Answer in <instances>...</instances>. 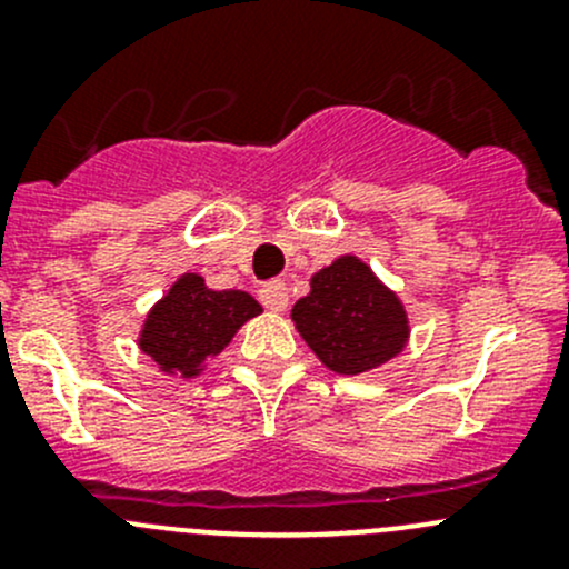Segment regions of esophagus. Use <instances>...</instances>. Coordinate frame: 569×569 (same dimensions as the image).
Masks as SVG:
<instances>
[{
  "instance_id": "esophagus-1",
  "label": "esophagus",
  "mask_w": 569,
  "mask_h": 569,
  "mask_svg": "<svg viewBox=\"0 0 569 569\" xmlns=\"http://www.w3.org/2000/svg\"><path fill=\"white\" fill-rule=\"evenodd\" d=\"M258 297H261L263 306L274 313L286 311V306H289V289H286V283H280V280L263 286V289L258 291Z\"/></svg>"
}]
</instances>
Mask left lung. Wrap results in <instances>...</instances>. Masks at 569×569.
<instances>
[{
  "label": "left lung",
  "instance_id": "8db88e82",
  "mask_svg": "<svg viewBox=\"0 0 569 569\" xmlns=\"http://www.w3.org/2000/svg\"><path fill=\"white\" fill-rule=\"evenodd\" d=\"M297 332L336 375H363L388 363L410 336L405 306L360 258L341 256L311 278L291 308Z\"/></svg>",
  "mask_w": 569,
  "mask_h": 569
}]
</instances>
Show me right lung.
Masks as SVG:
<instances>
[{
	"label": "right lung",
	"mask_w": 569,
	"mask_h": 569,
	"mask_svg": "<svg viewBox=\"0 0 569 569\" xmlns=\"http://www.w3.org/2000/svg\"><path fill=\"white\" fill-rule=\"evenodd\" d=\"M261 306L239 289L214 291L200 274L187 272L151 308L140 330V349L164 375L198 377L203 363L231 343Z\"/></svg>",
	"instance_id": "obj_1"
}]
</instances>
